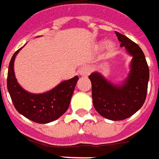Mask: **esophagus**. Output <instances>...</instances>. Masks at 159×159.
Masks as SVG:
<instances>
[{
	"mask_svg": "<svg viewBox=\"0 0 159 159\" xmlns=\"http://www.w3.org/2000/svg\"><path fill=\"white\" fill-rule=\"evenodd\" d=\"M79 74H80V75H81V76H84V77H85V76H87V75L90 74V68H81L80 70V72H79Z\"/></svg>",
	"mask_w": 159,
	"mask_h": 159,
	"instance_id": "obj_1",
	"label": "esophagus"
}]
</instances>
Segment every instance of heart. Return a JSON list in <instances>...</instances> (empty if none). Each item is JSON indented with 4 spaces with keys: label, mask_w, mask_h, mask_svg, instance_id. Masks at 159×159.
<instances>
[{
    "label": "heart",
    "mask_w": 159,
    "mask_h": 159,
    "mask_svg": "<svg viewBox=\"0 0 159 159\" xmlns=\"http://www.w3.org/2000/svg\"><path fill=\"white\" fill-rule=\"evenodd\" d=\"M100 46H102V43L101 44ZM104 48H105V51H106V55L110 57V56H112L114 53V51H115V44L113 41H107V42L105 43Z\"/></svg>",
    "instance_id": "1"
}]
</instances>
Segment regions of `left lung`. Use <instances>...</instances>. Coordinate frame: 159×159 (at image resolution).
<instances>
[{
    "label": "left lung",
    "instance_id": "1",
    "mask_svg": "<svg viewBox=\"0 0 159 159\" xmlns=\"http://www.w3.org/2000/svg\"><path fill=\"white\" fill-rule=\"evenodd\" d=\"M120 46L133 57L130 71L121 85L112 84L95 72L89 79L92 86L94 107L110 120H123L132 116L144 104L148 92L149 68L141 47L124 34L115 32Z\"/></svg>",
    "mask_w": 159,
    "mask_h": 159
}]
</instances>
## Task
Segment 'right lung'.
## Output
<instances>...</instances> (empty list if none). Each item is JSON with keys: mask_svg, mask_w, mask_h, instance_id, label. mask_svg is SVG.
<instances>
[{"mask_svg": "<svg viewBox=\"0 0 159 159\" xmlns=\"http://www.w3.org/2000/svg\"><path fill=\"white\" fill-rule=\"evenodd\" d=\"M20 49L13 54L8 68L7 90L12 103L18 113L34 122H52L68 110L79 77L62 81L46 93H30L21 87L15 78L14 60Z\"/></svg>", "mask_w": 159, "mask_h": 159, "instance_id": "right-lung-1", "label": "right lung"}]
</instances>
